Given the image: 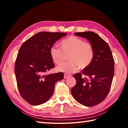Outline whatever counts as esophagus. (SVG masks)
Masks as SVG:
<instances>
[{
    "mask_svg": "<svg viewBox=\"0 0 128 128\" xmlns=\"http://www.w3.org/2000/svg\"><path fill=\"white\" fill-rule=\"evenodd\" d=\"M70 76H72V75H70V74H64V78H68L69 77H70Z\"/></svg>",
    "mask_w": 128,
    "mask_h": 128,
    "instance_id": "obj_1",
    "label": "esophagus"
}]
</instances>
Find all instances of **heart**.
<instances>
[{
    "label": "heart",
    "mask_w": 128,
    "mask_h": 128,
    "mask_svg": "<svg viewBox=\"0 0 128 128\" xmlns=\"http://www.w3.org/2000/svg\"><path fill=\"white\" fill-rule=\"evenodd\" d=\"M61 49L53 47L50 50V56L54 63L62 65L68 56L69 62L58 67L59 71L72 72L78 69L88 67L93 60L94 49L90 43L84 42L80 38L70 36L60 43Z\"/></svg>",
    "instance_id": "b5f03b06"
}]
</instances>
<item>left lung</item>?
Here are the masks:
<instances>
[{"label": "left lung", "mask_w": 128, "mask_h": 128, "mask_svg": "<svg viewBox=\"0 0 128 128\" xmlns=\"http://www.w3.org/2000/svg\"><path fill=\"white\" fill-rule=\"evenodd\" d=\"M74 34L89 40L94 49V56L81 74H74L76 84L71 90L72 94L80 104L92 107L102 102L109 93L114 74V60L108 43L97 34L91 31ZM82 74L89 78H82Z\"/></svg>", "instance_id": "obj_1"}]
</instances>
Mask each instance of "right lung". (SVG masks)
<instances>
[{
    "label": "right lung",
    "mask_w": 128,
    "mask_h": 128,
    "mask_svg": "<svg viewBox=\"0 0 128 128\" xmlns=\"http://www.w3.org/2000/svg\"><path fill=\"white\" fill-rule=\"evenodd\" d=\"M67 35L61 32H40L24 42L19 50L15 74L19 92L27 102L34 106L50 98L55 84L63 79L62 72L48 74L54 64L50 56L54 43Z\"/></svg>",
    "instance_id": "add662e5"
}]
</instances>
